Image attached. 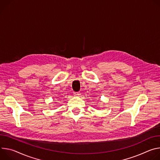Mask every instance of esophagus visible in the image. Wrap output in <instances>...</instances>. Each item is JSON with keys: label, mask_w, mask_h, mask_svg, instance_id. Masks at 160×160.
I'll return each mask as SVG.
<instances>
[{"label": "esophagus", "mask_w": 160, "mask_h": 160, "mask_svg": "<svg viewBox=\"0 0 160 160\" xmlns=\"http://www.w3.org/2000/svg\"><path fill=\"white\" fill-rule=\"evenodd\" d=\"M74 96H76V97H78V96H79V95H81V93H80L79 92H74Z\"/></svg>", "instance_id": "esophagus-1"}]
</instances>
